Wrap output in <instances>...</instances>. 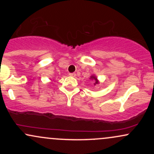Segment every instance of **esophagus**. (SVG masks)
I'll list each match as a JSON object with an SVG mask.
<instances>
[{"label":"esophagus","mask_w":154,"mask_h":154,"mask_svg":"<svg viewBox=\"0 0 154 154\" xmlns=\"http://www.w3.org/2000/svg\"><path fill=\"white\" fill-rule=\"evenodd\" d=\"M69 76L75 77H76V74L75 73H69Z\"/></svg>","instance_id":"34e87169"}]
</instances>
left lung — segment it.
<instances>
[{"instance_id": "1", "label": "left lung", "mask_w": 154, "mask_h": 154, "mask_svg": "<svg viewBox=\"0 0 154 154\" xmlns=\"http://www.w3.org/2000/svg\"><path fill=\"white\" fill-rule=\"evenodd\" d=\"M90 79H91V80L94 81V85H98L100 83L99 80H98V78H97V77L95 75H91V77H90Z\"/></svg>"}]
</instances>
